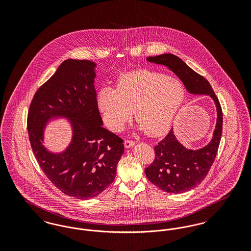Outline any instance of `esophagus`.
<instances>
[{
	"mask_svg": "<svg viewBox=\"0 0 251 251\" xmlns=\"http://www.w3.org/2000/svg\"><path fill=\"white\" fill-rule=\"evenodd\" d=\"M134 144H135V142H133V141H131V140H125V141H124V146H125L126 149H129V148L133 147Z\"/></svg>",
	"mask_w": 251,
	"mask_h": 251,
	"instance_id": "34e87169",
	"label": "esophagus"
}]
</instances>
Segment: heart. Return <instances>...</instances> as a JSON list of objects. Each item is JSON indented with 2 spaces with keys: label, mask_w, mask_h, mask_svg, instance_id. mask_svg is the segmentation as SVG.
<instances>
[{
  "label": "heart",
  "mask_w": 251,
  "mask_h": 251,
  "mask_svg": "<svg viewBox=\"0 0 251 251\" xmlns=\"http://www.w3.org/2000/svg\"><path fill=\"white\" fill-rule=\"evenodd\" d=\"M185 98L182 83L167 74L137 71L120 76L117 88H102L98 103L108 127L123 129L134 110L139 129L159 136L170 128Z\"/></svg>",
  "instance_id": "1"
}]
</instances>
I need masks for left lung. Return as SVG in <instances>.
<instances>
[{
  "instance_id": "obj_1",
  "label": "left lung",
  "mask_w": 251,
  "mask_h": 251,
  "mask_svg": "<svg viewBox=\"0 0 251 251\" xmlns=\"http://www.w3.org/2000/svg\"><path fill=\"white\" fill-rule=\"evenodd\" d=\"M151 63L167 67L193 95L210 96L216 107V124L211 141L199 150L185 148L176 138L173 128L154 147L155 159L145 169L147 178L158 188L167 193H183L200 184L212 167L222 134L223 115L219 100L209 82L194 72L182 60L171 53L150 56Z\"/></svg>"
}]
</instances>
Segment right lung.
<instances>
[{"mask_svg":"<svg viewBox=\"0 0 251 251\" xmlns=\"http://www.w3.org/2000/svg\"><path fill=\"white\" fill-rule=\"evenodd\" d=\"M97 67L89 60L64 61L42 84L30 104L27 129L36 160L48 179L64 194L80 200L95 198L114 181L124 152L123 140L102 127L94 80ZM66 118L71 143L61 153L42 144L52 119Z\"/></svg>","mask_w":251,"mask_h":251,"instance_id":"right-lung-1","label":"right lung"}]
</instances>
